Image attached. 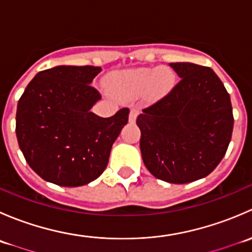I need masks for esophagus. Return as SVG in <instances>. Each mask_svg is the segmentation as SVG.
<instances>
[{
  "label": "esophagus",
  "instance_id": "1",
  "mask_svg": "<svg viewBox=\"0 0 252 252\" xmlns=\"http://www.w3.org/2000/svg\"><path fill=\"white\" fill-rule=\"evenodd\" d=\"M139 114V108L138 107H131L130 108V113H129V122L130 123H134Z\"/></svg>",
  "mask_w": 252,
  "mask_h": 252
}]
</instances>
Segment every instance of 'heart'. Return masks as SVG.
Here are the masks:
<instances>
[{"instance_id":"b5f03b06","label":"heart","mask_w":252,"mask_h":252,"mask_svg":"<svg viewBox=\"0 0 252 252\" xmlns=\"http://www.w3.org/2000/svg\"><path fill=\"white\" fill-rule=\"evenodd\" d=\"M173 79V73L166 68L158 70L140 68L116 75L112 83L116 88H144L151 85L155 90L162 91L171 86Z\"/></svg>"}]
</instances>
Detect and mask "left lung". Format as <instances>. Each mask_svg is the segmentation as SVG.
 <instances>
[{
  "mask_svg": "<svg viewBox=\"0 0 252 252\" xmlns=\"http://www.w3.org/2000/svg\"><path fill=\"white\" fill-rule=\"evenodd\" d=\"M180 80L136 118L142 161L164 182L185 184L218 166L232 139L234 117L224 85L210 67L169 63Z\"/></svg>",
  "mask_w": 252,
  "mask_h": 252,
  "instance_id": "left-lung-1",
  "label": "left lung"
}]
</instances>
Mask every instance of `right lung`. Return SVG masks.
Wrapping results in <instances>:
<instances>
[{"mask_svg": "<svg viewBox=\"0 0 252 252\" xmlns=\"http://www.w3.org/2000/svg\"><path fill=\"white\" fill-rule=\"evenodd\" d=\"M94 65H58L41 70L18 101V144L32 171L61 187H80L100 177L111 149L128 123L129 110L108 118L91 107L101 94L91 81Z\"/></svg>", "mask_w": 252, "mask_h": 252, "instance_id": "1", "label": "right lung"}]
</instances>
